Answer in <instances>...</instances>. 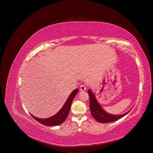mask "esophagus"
<instances>
[{"label":"esophagus","mask_w":153,"mask_h":153,"mask_svg":"<svg viewBox=\"0 0 153 153\" xmlns=\"http://www.w3.org/2000/svg\"><path fill=\"white\" fill-rule=\"evenodd\" d=\"M79 89L81 91H85V90H86V86L84 84H81V86H80V87H79Z\"/></svg>","instance_id":"1"}]
</instances>
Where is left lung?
I'll return each instance as SVG.
<instances>
[{
	"label": "left lung",
	"instance_id": "1",
	"mask_svg": "<svg viewBox=\"0 0 153 153\" xmlns=\"http://www.w3.org/2000/svg\"><path fill=\"white\" fill-rule=\"evenodd\" d=\"M88 94L89 95L90 100V110L92 116L97 120L98 122L100 123H110L116 121V120L122 118L125 115L130 112V111H127L126 113L122 115H115L107 113V111L104 110L98 101L96 99L95 95L92 93V92L89 89L88 90Z\"/></svg>",
	"mask_w": 153,
	"mask_h": 153
}]
</instances>
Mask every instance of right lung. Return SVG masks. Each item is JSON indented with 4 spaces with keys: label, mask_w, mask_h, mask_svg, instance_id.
I'll return each mask as SVG.
<instances>
[{
    "label": "right lung",
    "mask_w": 153,
    "mask_h": 153,
    "mask_svg": "<svg viewBox=\"0 0 153 153\" xmlns=\"http://www.w3.org/2000/svg\"><path fill=\"white\" fill-rule=\"evenodd\" d=\"M78 92H79L78 89H76L74 91H72L71 94L69 95L68 99H67L66 102H65V103H64V105L61 108V109L58 112L57 114L50 118L42 119V118H38L36 117H34L31 114L30 115L33 117V118L35 119L37 122L45 126H53L59 125L65 121L66 119L67 118L70 108H71L72 102L73 101L74 98L75 97L76 95Z\"/></svg>",
    "instance_id": "obj_1"
}]
</instances>
